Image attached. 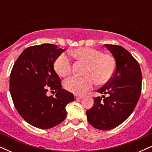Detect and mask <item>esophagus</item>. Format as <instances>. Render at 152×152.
I'll list each match as a JSON object with an SVG mask.
<instances>
[{"mask_svg": "<svg viewBox=\"0 0 152 152\" xmlns=\"http://www.w3.org/2000/svg\"><path fill=\"white\" fill-rule=\"evenodd\" d=\"M74 96H75V99H80L83 98V96L77 95V94H75Z\"/></svg>", "mask_w": 152, "mask_h": 152, "instance_id": "esophagus-1", "label": "esophagus"}]
</instances>
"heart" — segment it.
Here are the masks:
<instances>
[{
	"mask_svg": "<svg viewBox=\"0 0 152 152\" xmlns=\"http://www.w3.org/2000/svg\"><path fill=\"white\" fill-rule=\"evenodd\" d=\"M71 55L78 61L86 64L83 76H71L64 82L66 90L76 94H83L93 88L96 81L104 84L111 80L116 70L114 57L102 50L89 47H81L73 50ZM54 70L62 77L69 76L72 70V63L69 57L61 53L53 63Z\"/></svg>",
	"mask_w": 152,
	"mask_h": 152,
	"instance_id": "obj_1",
	"label": "heart"
}]
</instances>
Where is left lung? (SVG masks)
Instances as JSON below:
<instances>
[{
  "mask_svg": "<svg viewBox=\"0 0 152 152\" xmlns=\"http://www.w3.org/2000/svg\"><path fill=\"white\" fill-rule=\"evenodd\" d=\"M105 46L114 56L116 70L111 80L97 90L104 99L94 98L86 115L92 126L106 131L119 126L133 112L142 92V74L139 63L128 50L117 45Z\"/></svg>",
  "mask_w": 152,
  "mask_h": 152,
  "instance_id": "8db88e82",
  "label": "left lung"
}]
</instances>
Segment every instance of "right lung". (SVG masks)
Masks as SVG:
<instances>
[{
    "label": "right lung",
    "instance_id": "add662e5",
    "mask_svg": "<svg viewBox=\"0 0 152 152\" xmlns=\"http://www.w3.org/2000/svg\"><path fill=\"white\" fill-rule=\"evenodd\" d=\"M57 45L43 43L28 47L15 61L10 76V92L19 114L39 129L59 124L65 119L66 106L74 101V94L61 87L53 63L64 51ZM48 89L57 92L48 97Z\"/></svg>",
    "mask_w": 152,
    "mask_h": 152
}]
</instances>
